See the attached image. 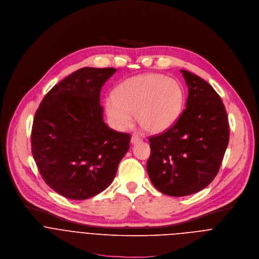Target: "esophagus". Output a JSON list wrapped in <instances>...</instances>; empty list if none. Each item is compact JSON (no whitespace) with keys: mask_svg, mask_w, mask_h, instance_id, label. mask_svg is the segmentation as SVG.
Listing matches in <instances>:
<instances>
[{"mask_svg":"<svg viewBox=\"0 0 259 259\" xmlns=\"http://www.w3.org/2000/svg\"><path fill=\"white\" fill-rule=\"evenodd\" d=\"M142 141V139L139 137V136H133L132 137V139H131V142H132V144H137V143H139V142H141Z\"/></svg>","mask_w":259,"mask_h":259,"instance_id":"obj_1","label":"esophagus"}]
</instances>
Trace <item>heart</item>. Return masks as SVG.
Returning <instances> with one entry per match:
<instances>
[{"label":"heart","mask_w":259,"mask_h":259,"mask_svg":"<svg viewBox=\"0 0 259 259\" xmlns=\"http://www.w3.org/2000/svg\"><path fill=\"white\" fill-rule=\"evenodd\" d=\"M184 105L182 84L160 73H145L124 80L105 102L107 116L116 130L130 128L136 113L138 124L150 134L172 127Z\"/></svg>","instance_id":"obj_1"}]
</instances>
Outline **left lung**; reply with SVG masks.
I'll return each instance as SVG.
<instances>
[{
	"instance_id": "left-lung-1",
	"label": "left lung",
	"mask_w": 259,
	"mask_h": 259,
	"mask_svg": "<svg viewBox=\"0 0 259 259\" xmlns=\"http://www.w3.org/2000/svg\"><path fill=\"white\" fill-rule=\"evenodd\" d=\"M181 71L189 91L186 108L172 127L149 138L147 161L153 186L175 197L197 193L214 180L230 139L229 119L219 94L198 75Z\"/></svg>"
}]
</instances>
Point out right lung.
<instances>
[{
    "mask_svg": "<svg viewBox=\"0 0 259 259\" xmlns=\"http://www.w3.org/2000/svg\"><path fill=\"white\" fill-rule=\"evenodd\" d=\"M116 69L80 68L44 97L31 130V152L45 183L72 200L98 195L113 182L131 135L103 120L101 89Z\"/></svg>",
    "mask_w": 259,
    "mask_h": 259,
    "instance_id": "obj_1",
    "label": "right lung"
}]
</instances>
